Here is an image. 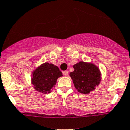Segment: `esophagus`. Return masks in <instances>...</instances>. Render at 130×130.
Returning a JSON list of instances; mask_svg holds the SVG:
<instances>
[{
	"mask_svg": "<svg viewBox=\"0 0 130 130\" xmlns=\"http://www.w3.org/2000/svg\"><path fill=\"white\" fill-rule=\"evenodd\" d=\"M63 74L65 75V76H67L69 74V72L67 71H63Z\"/></svg>",
	"mask_w": 130,
	"mask_h": 130,
	"instance_id": "esophagus-1",
	"label": "esophagus"
}]
</instances>
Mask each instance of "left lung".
<instances>
[{"instance_id":"left-lung-1","label":"left lung","mask_w":130,"mask_h":130,"mask_svg":"<svg viewBox=\"0 0 130 130\" xmlns=\"http://www.w3.org/2000/svg\"><path fill=\"white\" fill-rule=\"evenodd\" d=\"M73 68L69 75L78 92L89 94L100 84L101 73L99 67L93 63L80 61L75 64Z\"/></svg>"}]
</instances>
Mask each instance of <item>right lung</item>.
I'll return each mask as SVG.
<instances>
[{
  "label": "right lung",
  "mask_w": 130,
  "mask_h": 130,
  "mask_svg": "<svg viewBox=\"0 0 130 130\" xmlns=\"http://www.w3.org/2000/svg\"><path fill=\"white\" fill-rule=\"evenodd\" d=\"M62 76L61 71L57 66L52 63H44L33 71L31 84L38 92L50 93L55 87L57 78Z\"/></svg>",
  "instance_id": "right-lung-1"
}]
</instances>
